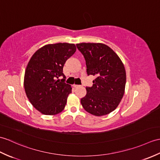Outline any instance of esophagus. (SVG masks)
Wrapping results in <instances>:
<instances>
[{"mask_svg": "<svg viewBox=\"0 0 160 160\" xmlns=\"http://www.w3.org/2000/svg\"><path fill=\"white\" fill-rule=\"evenodd\" d=\"M73 87H74V88H78V87H80V85H77V84H73Z\"/></svg>", "mask_w": 160, "mask_h": 160, "instance_id": "esophagus-1", "label": "esophagus"}]
</instances>
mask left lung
<instances>
[{"mask_svg":"<svg viewBox=\"0 0 160 160\" xmlns=\"http://www.w3.org/2000/svg\"><path fill=\"white\" fill-rule=\"evenodd\" d=\"M86 61L88 75L95 76L91 87L80 102L84 109L92 115L103 116L112 112L123 97L126 73L118 56L101 43L76 44Z\"/></svg>","mask_w":160,"mask_h":160,"instance_id":"1","label":"left lung"}]
</instances>
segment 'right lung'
<instances>
[{
  "label": "right lung",
  "mask_w": 160,
  "mask_h": 160,
  "mask_svg": "<svg viewBox=\"0 0 160 160\" xmlns=\"http://www.w3.org/2000/svg\"><path fill=\"white\" fill-rule=\"evenodd\" d=\"M76 50L73 43L48 44L30 59L24 73V90L30 102L41 113L55 115L64 110L72 88L65 82L62 69ZM61 75L63 78L60 81L58 78Z\"/></svg>",
  "instance_id": "obj_1"
}]
</instances>
